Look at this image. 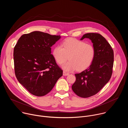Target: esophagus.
<instances>
[{
    "label": "esophagus",
    "instance_id": "obj_1",
    "mask_svg": "<svg viewBox=\"0 0 128 128\" xmlns=\"http://www.w3.org/2000/svg\"><path fill=\"white\" fill-rule=\"evenodd\" d=\"M69 74V73H67V72H65V71H63V75L64 76H68Z\"/></svg>",
    "mask_w": 128,
    "mask_h": 128
}]
</instances>
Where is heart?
I'll list each match as a JSON object with an SVG mask.
<instances>
[{"label": "heart", "instance_id": "1", "mask_svg": "<svg viewBox=\"0 0 128 128\" xmlns=\"http://www.w3.org/2000/svg\"><path fill=\"white\" fill-rule=\"evenodd\" d=\"M52 56L56 61L61 64L68 58L69 61L62 65L66 71H82L92 64L95 54L94 46L86 42L75 38H68L52 50Z\"/></svg>", "mask_w": 128, "mask_h": 128}]
</instances>
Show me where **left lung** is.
<instances>
[{
    "label": "left lung",
    "instance_id": "1",
    "mask_svg": "<svg viewBox=\"0 0 128 128\" xmlns=\"http://www.w3.org/2000/svg\"><path fill=\"white\" fill-rule=\"evenodd\" d=\"M90 39L95 50L94 59L90 67L75 74L76 80L72 86L73 91L79 97L88 98L96 94L110 80L114 65V50L101 34L89 33L80 40Z\"/></svg>",
    "mask_w": 128,
    "mask_h": 128
}]
</instances>
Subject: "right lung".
Returning <instances> with one entry per match:
<instances>
[{
  "label": "right lung",
  "instance_id": "1",
  "mask_svg": "<svg viewBox=\"0 0 128 128\" xmlns=\"http://www.w3.org/2000/svg\"><path fill=\"white\" fill-rule=\"evenodd\" d=\"M61 38L40 31L22 35L14 50L16 76L33 95L48 93L63 75L51 54V47Z\"/></svg>",
  "mask_w": 128,
  "mask_h": 128
}]
</instances>
